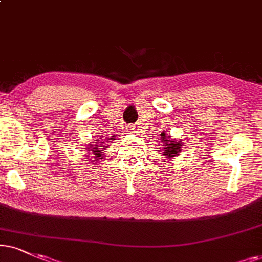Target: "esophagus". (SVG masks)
I'll use <instances>...</instances> for the list:
<instances>
[{"mask_svg":"<svg viewBox=\"0 0 262 262\" xmlns=\"http://www.w3.org/2000/svg\"><path fill=\"white\" fill-rule=\"evenodd\" d=\"M128 130H129V132H133L134 128H133V127H128Z\"/></svg>","mask_w":262,"mask_h":262,"instance_id":"obj_1","label":"esophagus"}]
</instances>
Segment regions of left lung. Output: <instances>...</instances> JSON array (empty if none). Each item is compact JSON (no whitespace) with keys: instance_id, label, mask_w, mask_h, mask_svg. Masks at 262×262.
<instances>
[{"instance_id":"8db88e82","label":"left lung","mask_w":262,"mask_h":262,"mask_svg":"<svg viewBox=\"0 0 262 262\" xmlns=\"http://www.w3.org/2000/svg\"><path fill=\"white\" fill-rule=\"evenodd\" d=\"M161 141L163 142L164 146V151H163V156H165V158H173L175 156H178L181 152V141H177V140H169L168 135L164 133H161Z\"/></svg>"}]
</instances>
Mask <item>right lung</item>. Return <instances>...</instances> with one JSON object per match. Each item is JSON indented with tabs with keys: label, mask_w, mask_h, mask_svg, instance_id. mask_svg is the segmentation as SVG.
Listing matches in <instances>:
<instances>
[{
	"label": "right lung",
	"mask_w": 262,
	"mask_h": 262,
	"mask_svg": "<svg viewBox=\"0 0 262 262\" xmlns=\"http://www.w3.org/2000/svg\"><path fill=\"white\" fill-rule=\"evenodd\" d=\"M89 146H91L89 148H91V150L93 151V155H95V157H93L92 161H94V160H100L101 156H102L101 148H104V147H106V146H104V145H101V142H99V144H97V141L93 142V144L89 145Z\"/></svg>",
	"instance_id": "obj_1"
}]
</instances>
